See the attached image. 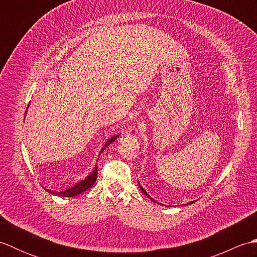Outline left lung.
Segmentation results:
<instances>
[{"mask_svg": "<svg viewBox=\"0 0 257 257\" xmlns=\"http://www.w3.org/2000/svg\"><path fill=\"white\" fill-rule=\"evenodd\" d=\"M138 184H139V187H140V190H141V191H143V193H144L145 195H147V196H148V198H149V199H150V200H151L152 202H155V203H159V202H157L156 200H154V199H152V198H151V196H150V195H149L148 193H147V192H146V190H145V189H144L143 187H141V184L139 183V181H138ZM192 203H194V201H191V202H189V203H188V204H192ZM159 204H161V203H159Z\"/></svg>", "mask_w": 257, "mask_h": 257, "instance_id": "obj_1", "label": "left lung"}]
</instances>
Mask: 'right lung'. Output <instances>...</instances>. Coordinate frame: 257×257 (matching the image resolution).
<instances>
[{
	"instance_id": "add662e5",
	"label": "right lung",
	"mask_w": 257,
	"mask_h": 257,
	"mask_svg": "<svg viewBox=\"0 0 257 257\" xmlns=\"http://www.w3.org/2000/svg\"><path fill=\"white\" fill-rule=\"evenodd\" d=\"M27 111V110H26ZM119 137V135H116V136H112L111 138H109L107 141H106V144L103 145V147L101 148V151L99 152V155L101 154V152L105 150L106 148H107V146H109L110 145L111 143H113L114 140H116L117 138ZM96 179H97V165L95 166V168H94V170H92L88 176H87L84 180H81V181H79V182H77L76 183L75 185H73L72 188H68V189H66V190H64V191H52V190H48V189H45L48 193H52V194H54V195H58V196H67V198H72V196H76V195H78V194H80V193H83L84 191H86L87 189H89V188H91L92 185H94V183L96 182Z\"/></svg>"
}]
</instances>
